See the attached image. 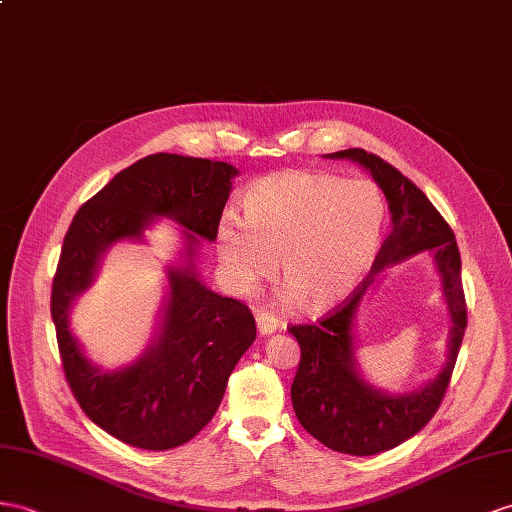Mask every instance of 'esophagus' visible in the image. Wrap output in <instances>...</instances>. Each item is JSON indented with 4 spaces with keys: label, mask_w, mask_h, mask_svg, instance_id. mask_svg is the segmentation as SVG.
<instances>
[{
    "label": "esophagus",
    "mask_w": 512,
    "mask_h": 512,
    "mask_svg": "<svg viewBox=\"0 0 512 512\" xmlns=\"http://www.w3.org/2000/svg\"><path fill=\"white\" fill-rule=\"evenodd\" d=\"M255 320H257L259 335H272L274 331L279 329V320L274 318L272 313L266 311V309H257L255 311Z\"/></svg>",
    "instance_id": "obj_1"
}]
</instances>
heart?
<instances>
[{"label": "heart", "instance_id": "obj_1", "mask_svg": "<svg viewBox=\"0 0 512 512\" xmlns=\"http://www.w3.org/2000/svg\"><path fill=\"white\" fill-rule=\"evenodd\" d=\"M244 220L225 216L218 253L240 290L274 270L296 303L335 305L376 259L387 229V199L370 179L296 170L257 181L244 196Z\"/></svg>", "mask_w": 512, "mask_h": 512}]
</instances>
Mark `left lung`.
I'll return each mask as SVG.
<instances>
[{
    "label": "left lung",
    "mask_w": 512,
    "mask_h": 512,
    "mask_svg": "<svg viewBox=\"0 0 512 512\" xmlns=\"http://www.w3.org/2000/svg\"><path fill=\"white\" fill-rule=\"evenodd\" d=\"M326 157H348L370 168L383 188L393 229L378 251L372 270L342 303L324 313L318 322L290 324L300 344V361L292 383V404L298 422L326 448L350 456H374L396 448L422 430L437 413L454 372L467 329V303L461 279V253L454 231L437 207L396 166L365 149H346ZM422 250L436 253L449 300L453 333L451 357L430 386L411 397H387L372 390L354 370L351 316L373 274L404 256Z\"/></svg>",
    "instance_id": "8db88e82"
}]
</instances>
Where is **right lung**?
<instances>
[{
  "mask_svg": "<svg viewBox=\"0 0 512 512\" xmlns=\"http://www.w3.org/2000/svg\"><path fill=\"white\" fill-rule=\"evenodd\" d=\"M231 164L173 153L147 155L88 199L64 235L51 283V318L62 370L77 404L93 422L142 450H173L209 424L235 363L255 342L251 309L199 281L192 253L216 240L229 199ZM153 215H168L189 234L188 269L171 271V300L158 344L136 366L103 375L68 333L72 298L92 280L96 259L116 239L139 237Z\"/></svg>",
  "mask_w": 512,
  "mask_h": 512,
  "instance_id": "obj_1",
  "label": "right lung"
}]
</instances>
